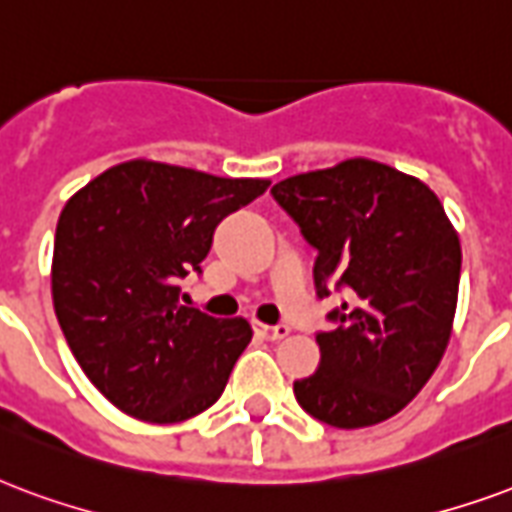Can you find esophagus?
<instances>
[{"label": "esophagus", "instance_id": "1", "mask_svg": "<svg viewBox=\"0 0 512 512\" xmlns=\"http://www.w3.org/2000/svg\"><path fill=\"white\" fill-rule=\"evenodd\" d=\"M255 331L260 333V336H266V339H271V342H276V339H285L287 333H290V328H287V325L255 323Z\"/></svg>", "mask_w": 512, "mask_h": 512}]
</instances>
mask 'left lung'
<instances>
[{
	"mask_svg": "<svg viewBox=\"0 0 512 512\" xmlns=\"http://www.w3.org/2000/svg\"><path fill=\"white\" fill-rule=\"evenodd\" d=\"M317 249L314 285L350 290L317 333L320 366L293 382L298 404L336 429L393 418L448 350L461 244L445 208L415 176L352 157L271 189Z\"/></svg>",
	"mask_w": 512,
	"mask_h": 512,
	"instance_id": "obj_1",
	"label": "left lung"
}]
</instances>
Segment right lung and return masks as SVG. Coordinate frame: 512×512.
<instances>
[{"label":"right lung","instance_id":"1","mask_svg":"<svg viewBox=\"0 0 512 512\" xmlns=\"http://www.w3.org/2000/svg\"><path fill=\"white\" fill-rule=\"evenodd\" d=\"M268 184L130 160L64 203L51 263L56 320L113 407L181 423L222 396L252 325L179 304V282L200 271L219 222Z\"/></svg>","mask_w":512,"mask_h":512}]
</instances>
